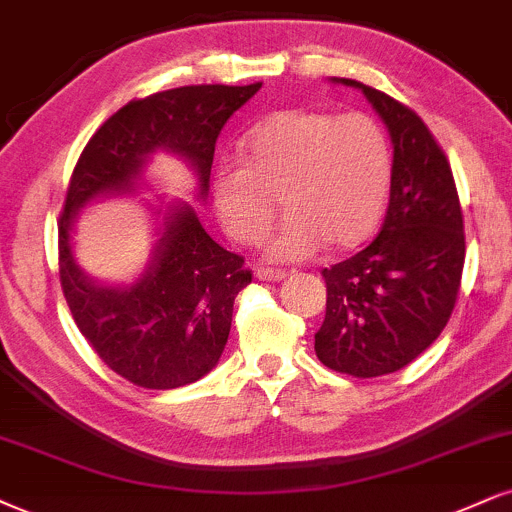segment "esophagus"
<instances>
[{
	"label": "esophagus",
	"instance_id": "esophagus-1",
	"mask_svg": "<svg viewBox=\"0 0 512 512\" xmlns=\"http://www.w3.org/2000/svg\"><path fill=\"white\" fill-rule=\"evenodd\" d=\"M257 279L260 281H281L286 279V272L283 269H274V267H257Z\"/></svg>",
	"mask_w": 512,
	"mask_h": 512
}]
</instances>
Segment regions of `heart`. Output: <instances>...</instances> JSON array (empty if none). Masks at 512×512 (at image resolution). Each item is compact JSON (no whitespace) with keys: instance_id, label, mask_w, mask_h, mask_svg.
<instances>
[{"instance_id":"1","label":"heart","mask_w":512,"mask_h":512,"mask_svg":"<svg viewBox=\"0 0 512 512\" xmlns=\"http://www.w3.org/2000/svg\"><path fill=\"white\" fill-rule=\"evenodd\" d=\"M240 169L214 178V207L226 233L243 245L267 236L281 202L288 224L267 257L298 262L329 248L362 243L384 212L393 159L386 133L367 114L286 109L240 145Z\"/></svg>"}]
</instances>
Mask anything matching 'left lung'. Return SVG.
Listing matches in <instances>:
<instances>
[{
    "label": "left lung",
    "instance_id": "1",
    "mask_svg": "<svg viewBox=\"0 0 512 512\" xmlns=\"http://www.w3.org/2000/svg\"><path fill=\"white\" fill-rule=\"evenodd\" d=\"M393 143L391 200L379 236L324 269L326 315L315 334L322 365L357 379L410 365L439 338L458 300L465 231L446 155L412 109L350 78Z\"/></svg>",
    "mask_w": 512,
    "mask_h": 512
}]
</instances>
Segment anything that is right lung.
<instances>
[{
	"label": "right lung",
	"mask_w": 512,
	"mask_h": 512,
	"mask_svg": "<svg viewBox=\"0 0 512 512\" xmlns=\"http://www.w3.org/2000/svg\"><path fill=\"white\" fill-rule=\"evenodd\" d=\"M260 88L262 83L183 85L131 100L80 152L59 219L61 288L92 350L135 386L178 389L212 372L229 341L233 300L252 274L243 257L202 229L193 207L171 202L140 279L131 286H102L73 255L78 212L100 195L133 193L157 150L193 166L197 197L205 200L221 128Z\"/></svg>",
	"instance_id": "add662e5"
}]
</instances>
